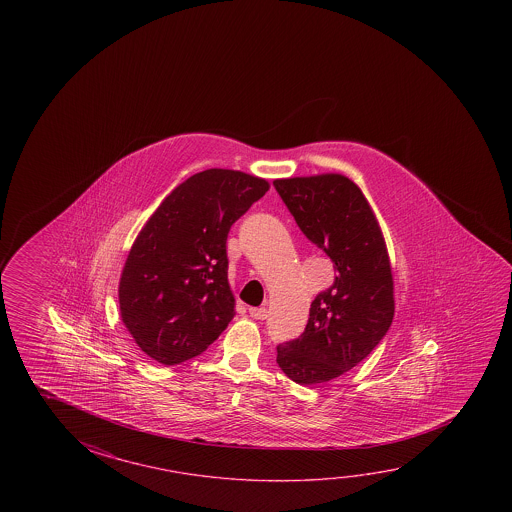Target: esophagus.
Returning <instances> with one entry per match:
<instances>
[{"label": "esophagus", "mask_w": 512, "mask_h": 512, "mask_svg": "<svg viewBox=\"0 0 512 512\" xmlns=\"http://www.w3.org/2000/svg\"><path fill=\"white\" fill-rule=\"evenodd\" d=\"M250 316L253 319H266L268 318V310L264 309V307H250Z\"/></svg>", "instance_id": "esophagus-1"}]
</instances>
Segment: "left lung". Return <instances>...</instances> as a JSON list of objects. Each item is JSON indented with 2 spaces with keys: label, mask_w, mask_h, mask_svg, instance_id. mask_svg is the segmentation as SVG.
<instances>
[{
  "label": "left lung",
  "mask_w": 512,
  "mask_h": 512,
  "mask_svg": "<svg viewBox=\"0 0 512 512\" xmlns=\"http://www.w3.org/2000/svg\"><path fill=\"white\" fill-rule=\"evenodd\" d=\"M296 225L334 262V284L316 294L300 337L277 346V364L296 384L343 375L375 350L393 323L386 243L361 189L343 175L273 182Z\"/></svg>",
  "instance_id": "obj_1"
}]
</instances>
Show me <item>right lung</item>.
I'll list each match as a JSON object with an SVG mask.
<instances>
[{
    "label": "right lung",
    "mask_w": 512,
    "mask_h": 512,
    "mask_svg": "<svg viewBox=\"0 0 512 512\" xmlns=\"http://www.w3.org/2000/svg\"><path fill=\"white\" fill-rule=\"evenodd\" d=\"M269 184L232 169L187 178L148 219L119 280L121 318L166 366L205 352L234 318L227 237Z\"/></svg>",
    "instance_id": "1"
}]
</instances>
